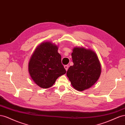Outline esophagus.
<instances>
[{
	"label": "esophagus",
	"instance_id": "34e87169",
	"mask_svg": "<svg viewBox=\"0 0 125 125\" xmlns=\"http://www.w3.org/2000/svg\"><path fill=\"white\" fill-rule=\"evenodd\" d=\"M68 67H69V66H68V65H65V66H64V68H65V69H66V71L68 70Z\"/></svg>",
	"mask_w": 125,
	"mask_h": 125
}]
</instances>
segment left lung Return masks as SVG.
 Listing matches in <instances>:
<instances>
[{
  "label": "left lung",
  "instance_id": "8db88e82",
  "mask_svg": "<svg viewBox=\"0 0 125 125\" xmlns=\"http://www.w3.org/2000/svg\"><path fill=\"white\" fill-rule=\"evenodd\" d=\"M73 65L67 72L73 88L82 91L91 88L99 79L101 66L96 54L90 49L75 47L71 54Z\"/></svg>",
  "mask_w": 125,
  "mask_h": 125
}]
</instances>
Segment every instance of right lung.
Segmentation results:
<instances>
[{
    "mask_svg": "<svg viewBox=\"0 0 125 125\" xmlns=\"http://www.w3.org/2000/svg\"><path fill=\"white\" fill-rule=\"evenodd\" d=\"M58 46L50 42L42 43L36 47L29 62V73L35 83L47 89L56 79L65 74Z\"/></svg>",
    "mask_w": 125,
    "mask_h": 125,
    "instance_id": "right-lung-1",
    "label": "right lung"
}]
</instances>
